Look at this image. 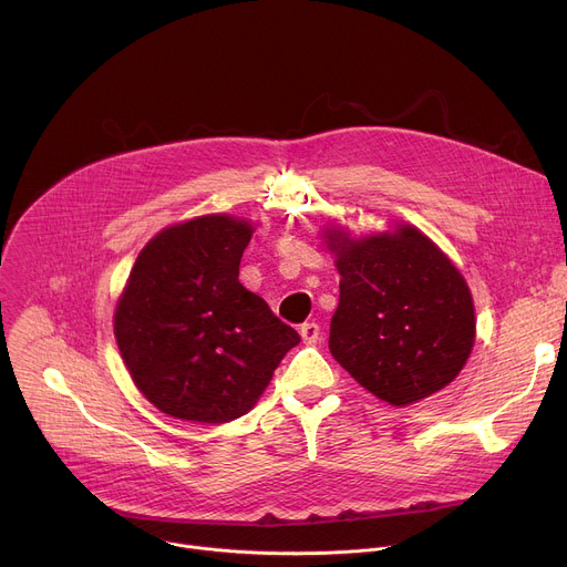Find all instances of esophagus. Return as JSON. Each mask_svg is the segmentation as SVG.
<instances>
[{"mask_svg":"<svg viewBox=\"0 0 567 567\" xmlns=\"http://www.w3.org/2000/svg\"><path fill=\"white\" fill-rule=\"evenodd\" d=\"M300 337L307 346H313L318 339H320V328L318 322H305V326H300Z\"/></svg>","mask_w":567,"mask_h":567,"instance_id":"34e87169","label":"esophagus"}]
</instances>
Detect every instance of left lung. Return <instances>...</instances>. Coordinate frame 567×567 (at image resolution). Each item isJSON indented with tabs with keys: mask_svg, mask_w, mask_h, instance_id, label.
Segmentation results:
<instances>
[{
	"mask_svg": "<svg viewBox=\"0 0 567 567\" xmlns=\"http://www.w3.org/2000/svg\"><path fill=\"white\" fill-rule=\"evenodd\" d=\"M322 235L341 274L332 357L390 406L446 388L475 341L473 298L449 256L411 224L361 237L332 226Z\"/></svg>",
	"mask_w": 567,
	"mask_h": 567,
	"instance_id": "1",
	"label": "left lung"
}]
</instances>
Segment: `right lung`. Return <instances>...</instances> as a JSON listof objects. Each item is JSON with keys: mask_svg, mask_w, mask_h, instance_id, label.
I'll list each match as a JSON object with an SVG mask.
<instances>
[{"mask_svg": "<svg viewBox=\"0 0 567 567\" xmlns=\"http://www.w3.org/2000/svg\"><path fill=\"white\" fill-rule=\"evenodd\" d=\"M254 224L202 215L156 233L138 254L114 311V337L134 385L177 420L224 424L247 415L293 328L241 287Z\"/></svg>", "mask_w": 567, "mask_h": 567, "instance_id": "1", "label": "right lung"}]
</instances>
